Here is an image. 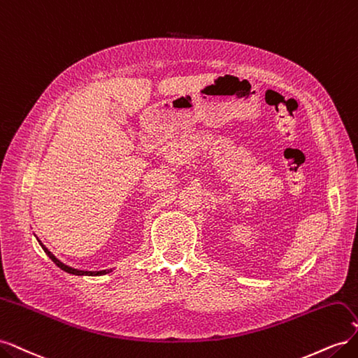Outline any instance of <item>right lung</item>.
Here are the masks:
<instances>
[{
	"label": "right lung",
	"mask_w": 358,
	"mask_h": 358,
	"mask_svg": "<svg viewBox=\"0 0 358 358\" xmlns=\"http://www.w3.org/2000/svg\"><path fill=\"white\" fill-rule=\"evenodd\" d=\"M40 242V241H38ZM40 245H41V248L45 249V252L49 255V258L52 259L53 263H55L59 268H62L64 272H67V273H71V275H88V276H99V275H104V273H107V270H100V272H86V270H78V268H73V267H70V266H66L64 263H61L59 259L53 255V254H50V251L49 249L43 245L41 242H40Z\"/></svg>",
	"instance_id": "1"
}]
</instances>
